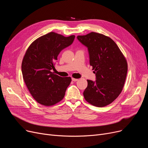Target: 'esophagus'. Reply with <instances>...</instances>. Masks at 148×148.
Returning a JSON list of instances; mask_svg holds the SVG:
<instances>
[{
    "label": "esophagus",
    "instance_id": "34e87169",
    "mask_svg": "<svg viewBox=\"0 0 148 148\" xmlns=\"http://www.w3.org/2000/svg\"><path fill=\"white\" fill-rule=\"evenodd\" d=\"M72 80H73V82H76V81H78V80H79V79H74V78H72Z\"/></svg>",
    "mask_w": 148,
    "mask_h": 148
}]
</instances>
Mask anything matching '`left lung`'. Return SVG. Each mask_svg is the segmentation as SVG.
Segmentation results:
<instances>
[{
  "label": "left lung",
  "instance_id": "obj_1",
  "mask_svg": "<svg viewBox=\"0 0 148 148\" xmlns=\"http://www.w3.org/2000/svg\"><path fill=\"white\" fill-rule=\"evenodd\" d=\"M77 38L88 48L90 65L96 75L95 82L87 80L84 99L98 107L110 104L123 89L128 70L126 59L114 41L103 34L90 32Z\"/></svg>",
  "mask_w": 148,
  "mask_h": 148
}]
</instances>
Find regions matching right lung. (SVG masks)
<instances>
[{
	"mask_svg": "<svg viewBox=\"0 0 148 148\" xmlns=\"http://www.w3.org/2000/svg\"><path fill=\"white\" fill-rule=\"evenodd\" d=\"M74 35L65 37L50 32L30 45L21 64L23 77L36 101L45 106L56 104L64 98L71 82L70 77H62L51 72L60 52L71 45Z\"/></svg>",
	"mask_w": 148,
	"mask_h": 148,
	"instance_id": "obj_1",
	"label": "right lung"
}]
</instances>
